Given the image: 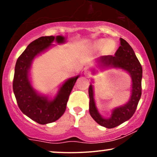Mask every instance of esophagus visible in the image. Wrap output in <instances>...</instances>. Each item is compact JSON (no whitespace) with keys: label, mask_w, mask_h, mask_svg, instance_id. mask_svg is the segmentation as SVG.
<instances>
[{"label":"esophagus","mask_w":157,"mask_h":157,"mask_svg":"<svg viewBox=\"0 0 157 157\" xmlns=\"http://www.w3.org/2000/svg\"><path fill=\"white\" fill-rule=\"evenodd\" d=\"M83 74H84L85 76L89 77V76H91V71H90L89 69H88V68H85L84 71H83Z\"/></svg>","instance_id":"obj_1"}]
</instances>
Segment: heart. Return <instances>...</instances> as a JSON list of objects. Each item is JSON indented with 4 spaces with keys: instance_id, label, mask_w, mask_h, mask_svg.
<instances>
[{
    "instance_id": "1",
    "label": "heart",
    "mask_w": 157,
    "mask_h": 157,
    "mask_svg": "<svg viewBox=\"0 0 157 157\" xmlns=\"http://www.w3.org/2000/svg\"><path fill=\"white\" fill-rule=\"evenodd\" d=\"M105 41L102 40V41H100V42L97 43V45H98L99 46H104V45H105Z\"/></svg>"
}]
</instances>
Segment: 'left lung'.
<instances>
[{
	"instance_id": "obj_1",
	"label": "left lung",
	"mask_w": 157,
	"mask_h": 157,
	"mask_svg": "<svg viewBox=\"0 0 157 157\" xmlns=\"http://www.w3.org/2000/svg\"><path fill=\"white\" fill-rule=\"evenodd\" d=\"M99 61L101 63L102 66L120 68L125 70L130 74L132 79V90L130 100L127 104L113 110L109 119L102 118L99 113L94 99L93 86L90 85L89 89V113L91 117L99 125L107 128H112L128 120L136 111L142 94V68L133 48L122 38H120V46L115 55L102 56Z\"/></svg>"
}]
</instances>
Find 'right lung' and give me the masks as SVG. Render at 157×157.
<instances>
[{"instance_id":"1","label":"right lung","mask_w":157,"mask_h":157,"mask_svg":"<svg viewBox=\"0 0 157 157\" xmlns=\"http://www.w3.org/2000/svg\"><path fill=\"white\" fill-rule=\"evenodd\" d=\"M63 43L62 36H45L36 39L27 46L17 58L13 79V91L21 111L37 123H51L58 120L66 109L68 97L79 76L70 78L63 85L53 100L35 92L29 79L32 60L52 45L54 40Z\"/></svg>"}]
</instances>
